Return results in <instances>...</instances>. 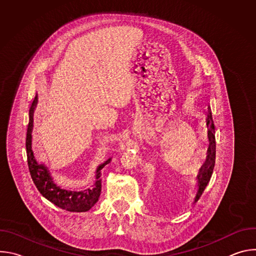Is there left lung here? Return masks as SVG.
I'll list each match as a JSON object with an SVG mask.
<instances>
[{
    "label": "left lung",
    "mask_w": 256,
    "mask_h": 256,
    "mask_svg": "<svg viewBox=\"0 0 256 256\" xmlns=\"http://www.w3.org/2000/svg\"><path fill=\"white\" fill-rule=\"evenodd\" d=\"M206 126L208 128V138L210 144H208V149L206 160L204 164L202 165V167L200 168V175L198 177V178L200 190H198V194L196 196V200H198L200 198V196L202 194L206 186L208 184V182H210V177H212V174L214 172V163H216V138H214L216 126H214V124L212 114H210L208 116Z\"/></svg>",
    "instance_id": "obj_1"
}]
</instances>
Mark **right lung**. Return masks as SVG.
<instances>
[{
  "label": "right lung",
  "mask_w": 256,
  "mask_h": 256,
  "mask_svg": "<svg viewBox=\"0 0 256 256\" xmlns=\"http://www.w3.org/2000/svg\"><path fill=\"white\" fill-rule=\"evenodd\" d=\"M38 102V97H34L30 108H29V122L26 132V153H27V163L31 178L34 182L35 186L38 188L40 192L50 202H52L56 206L68 210V212H87L97 202L101 194V176L100 170L108 163V160L101 164L96 171V182L93 188L85 190L84 192H70L62 190L58 186L54 178L50 175L48 168L36 161L32 149H31V132L33 126V112L34 107Z\"/></svg>",
  "instance_id": "1"
}]
</instances>
